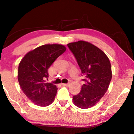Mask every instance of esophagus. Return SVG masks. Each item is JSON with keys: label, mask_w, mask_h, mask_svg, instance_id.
I'll list each match as a JSON object with an SVG mask.
<instances>
[{"label": "esophagus", "mask_w": 134, "mask_h": 134, "mask_svg": "<svg viewBox=\"0 0 134 134\" xmlns=\"http://www.w3.org/2000/svg\"><path fill=\"white\" fill-rule=\"evenodd\" d=\"M62 85L63 86H67H67H69L70 85V83H62Z\"/></svg>", "instance_id": "obj_1"}]
</instances>
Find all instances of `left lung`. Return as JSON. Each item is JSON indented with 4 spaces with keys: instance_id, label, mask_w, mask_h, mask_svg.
Wrapping results in <instances>:
<instances>
[{
    "instance_id": "obj_1",
    "label": "left lung",
    "mask_w": 134,
    "mask_h": 134,
    "mask_svg": "<svg viewBox=\"0 0 134 134\" xmlns=\"http://www.w3.org/2000/svg\"><path fill=\"white\" fill-rule=\"evenodd\" d=\"M85 77L81 91L73 96L74 105L80 108L94 106L107 91L112 79L110 60L100 49L85 41L67 44Z\"/></svg>"
}]
</instances>
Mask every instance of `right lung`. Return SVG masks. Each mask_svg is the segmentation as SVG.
I'll use <instances>...</instances> for the list:
<instances>
[{
  "label": "right lung",
  "instance_id": "1",
  "mask_svg": "<svg viewBox=\"0 0 134 134\" xmlns=\"http://www.w3.org/2000/svg\"><path fill=\"white\" fill-rule=\"evenodd\" d=\"M66 47L60 44H46L27 53L19 65L18 80L25 95L33 103L46 107L54 101L57 87L46 83L48 69Z\"/></svg>",
  "mask_w": 134,
  "mask_h": 134
}]
</instances>
